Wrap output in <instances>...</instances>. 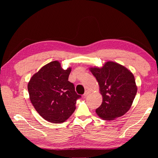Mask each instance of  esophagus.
Masks as SVG:
<instances>
[{"instance_id": "1", "label": "esophagus", "mask_w": 158, "mask_h": 158, "mask_svg": "<svg viewBox=\"0 0 158 158\" xmlns=\"http://www.w3.org/2000/svg\"><path fill=\"white\" fill-rule=\"evenodd\" d=\"M89 94H90V92H89V91H88V90H86V91H85V92L84 94V97H86V96H88V95Z\"/></svg>"}]
</instances>
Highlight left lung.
<instances>
[{
    "label": "left lung",
    "instance_id": "left-lung-1",
    "mask_svg": "<svg viewBox=\"0 0 158 158\" xmlns=\"http://www.w3.org/2000/svg\"><path fill=\"white\" fill-rule=\"evenodd\" d=\"M89 70L99 85L103 102L95 110L104 120H114L130 109L137 92L135 76L125 66L108 61L102 68L92 67Z\"/></svg>",
    "mask_w": 158,
    "mask_h": 158
}]
</instances>
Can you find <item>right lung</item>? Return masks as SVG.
<instances>
[{
    "label": "right lung",
    "mask_w": 158,
    "mask_h": 158,
    "mask_svg": "<svg viewBox=\"0 0 158 158\" xmlns=\"http://www.w3.org/2000/svg\"><path fill=\"white\" fill-rule=\"evenodd\" d=\"M70 72L71 68L64 70L59 61H52L33 74L28 82L32 105L40 115L50 123L67 120L75 111L76 100L81 97L69 81Z\"/></svg>",
    "instance_id": "add662e5"
}]
</instances>
